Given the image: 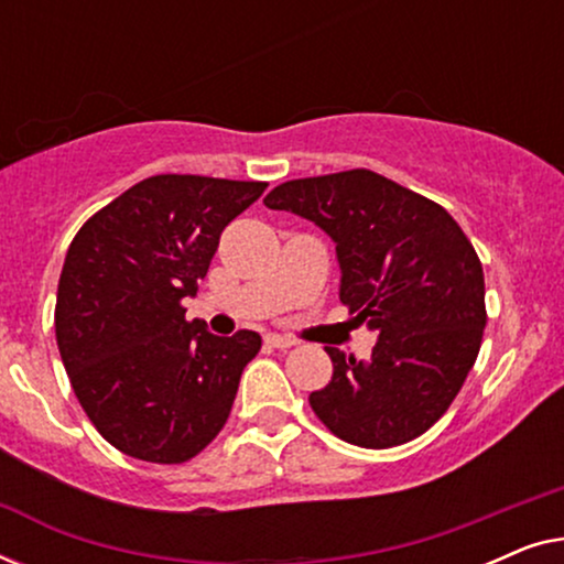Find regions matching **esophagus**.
<instances>
[{
  "mask_svg": "<svg viewBox=\"0 0 564 564\" xmlns=\"http://www.w3.org/2000/svg\"><path fill=\"white\" fill-rule=\"evenodd\" d=\"M264 341L272 346V349H292V346H295L297 341L295 338H290V336H280V334H269Z\"/></svg>",
  "mask_w": 564,
  "mask_h": 564,
  "instance_id": "esophagus-1",
  "label": "esophagus"
}]
</instances>
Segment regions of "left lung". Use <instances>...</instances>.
Masks as SVG:
<instances>
[{
	"instance_id": "left-lung-1",
	"label": "left lung",
	"mask_w": 564,
	"mask_h": 564,
	"mask_svg": "<svg viewBox=\"0 0 564 564\" xmlns=\"http://www.w3.org/2000/svg\"><path fill=\"white\" fill-rule=\"evenodd\" d=\"M264 205L334 238L338 297L377 334L367 361L326 346L334 377L311 392L315 415L365 449L421 436L457 398L488 323L482 264L465 230L442 205L369 169L284 182Z\"/></svg>"
}]
</instances>
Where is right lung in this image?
<instances>
[{"instance_id":"1","label":"right lung","mask_w":564,"mask_h":564,"mask_svg":"<svg viewBox=\"0 0 564 564\" xmlns=\"http://www.w3.org/2000/svg\"><path fill=\"white\" fill-rule=\"evenodd\" d=\"M267 182L156 174L91 215L68 246L56 295L61 359L95 429L128 457L180 465L226 426L257 330L213 336L184 297L223 228Z\"/></svg>"}]
</instances>
